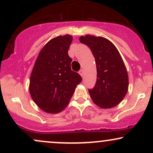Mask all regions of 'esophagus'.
<instances>
[{"mask_svg":"<svg viewBox=\"0 0 153 153\" xmlns=\"http://www.w3.org/2000/svg\"><path fill=\"white\" fill-rule=\"evenodd\" d=\"M83 70H80V71H79V74L81 75L82 77H83Z\"/></svg>","mask_w":153,"mask_h":153,"instance_id":"obj_1","label":"esophagus"}]
</instances>
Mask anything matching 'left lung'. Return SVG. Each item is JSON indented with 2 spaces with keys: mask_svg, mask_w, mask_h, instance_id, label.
<instances>
[{
  "mask_svg": "<svg viewBox=\"0 0 153 153\" xmlns=\"http://www.w3.org/2000/svg\"><path fill=\"white\" fill-rule=\"evenodd\" d=\"M80 42L91 50L97 69V79L89 89L91 99L97 106L110 108L118 105L127 94L129 79L126 67L117 47L101 36L85 35Z\"/></svg>",
  "mask_w": 153,
  "mask_h": 153,
  "instance_id": "obj_1",
  "label": "left lung"
}]
</instances>
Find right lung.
Listing matches in <instances>:
<instances>
[{
    "label": "right lung",
    "instance_id": "obj_1",
    "mask_svg": "<svg viewBox=\"0 0 153 153\" xmlns=\"http://www.w3.org/2000/svg\"><path fill=\"white\" fill-rule=\"evenodd\" d=\"M73 36L66 34L49 41L40 51L30 77L29 92L44 111H62L69 103L75 88L82 80L71 70L68 50Z\"/></svg>",
    "mask_w": 153,
    "mask_h": 153
}]
</instances>
